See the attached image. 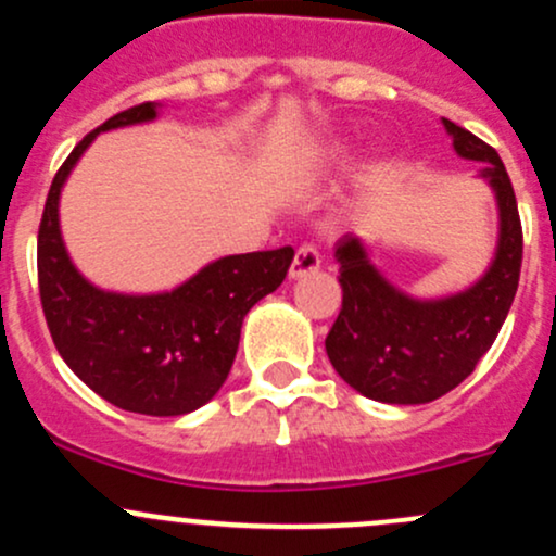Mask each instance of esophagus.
<instances>
[{"label": "esophagus", "instance_id": "1", "mask_svg": "<svg viewBox=\"0 0 556 556\" xmlns=\"http://www.w3.org/2000/svg\"><path fill=\"white\" fill-rule=\"evenodd\" d=\"M319 263H323L319 252L314 250L312 244H301L299 250H295L293 263H290V279H304L306 274L317 271Z\"/></svg>", "mask_w": 556, "mask_h": 556}]
</instances>
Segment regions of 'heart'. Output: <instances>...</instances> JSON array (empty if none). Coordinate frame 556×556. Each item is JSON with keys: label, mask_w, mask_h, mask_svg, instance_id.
<instances>
[{"label": "heart", "mask_w": 556, "mask_h": 556, "mask_svg": "<svg viewBox=\"0 0 556 556\" xmlns=\"http://www.w3.org/2000/svg\"><path fill=\"white\" fill-rule=\"evenodd\" d=\"M336 159H339V150H336V148H325V150H319L317 155H314L312 164L314 166H330Z\"/></svg>", "instance_id": "b5f03b06"}]
</instances>
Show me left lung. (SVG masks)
<instances>
[{"instance_id":"8db88e82","label":"left lung","mask_w":556,"mask_h":556,"mask_svg":"<svg viewBox=\"0 0 556 556\" xmlns=\"http://www.w3.org/2000/svg\"><path fill=\"white\" fill-rule=\"evenodd\" d=\"M454 153L481 161L479 177L495 190V257L479 282L446 299H412L387 282L366 244L346 233L336 244L341 312L325 339L330 363L346 384L371 401L417 406L446 395L473 374L501 333L521 268V223L511 179L495 148L446 121Z\"/></svg>"}]
</instances>
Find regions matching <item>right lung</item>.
<instances>
[{
  "label": "right lung",
  "instance_id": "add662e5",
  "mask_svg": "<svg viewBox=\"0 0 556 556\" xmlns=\"http://www.w3.org/2000/svg\"><path fill=\"white\" fill-rule=\"evenodd\" d=\"M155 117V102L123 110L72 150L45 201L37 274L45 319L66 366L123 412L179 417L217 395L237 357L244 314L282 285L293 247L226 255L166 293H112L88 282L61 239V188L99 134Z\"/></svg>",
  "mask_w": 556,
  "mask_h": 556
}]
</instances>
